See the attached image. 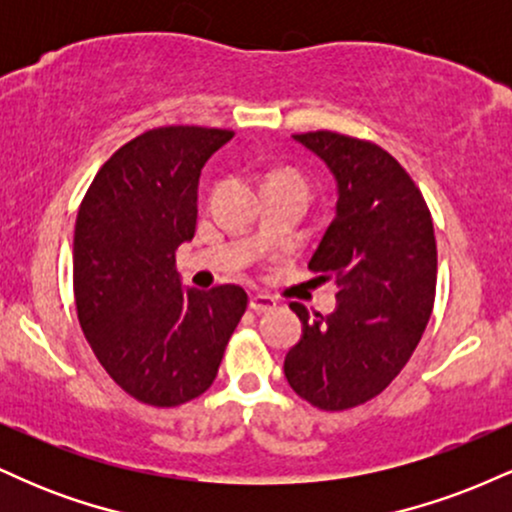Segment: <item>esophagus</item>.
<instances>
[{
  "mask_svg": "<svg viewBox=\"0 0 512 512\" xmlns=\"http://www.w3.org/2000/svg\"><path fill=\"white\" fill-rule=\"evenodd\" d=\"M276 308V301L269 296H262V293H257V296L250 298V310H255V313H269V310Z\"/></svg>",
  "mask_w": 512,
  "mask_h": 512,
  "instance_id": "1",
  "label": "esophagus"
}]
</instances>
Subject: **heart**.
Instances as JSON below:
<instances>
[{"label": "heart", "mask_w": 512, "mask_h": 512, "mask_svg": "<svg viewBox=\"0 0 512 512\" xmlns=\"http://www.w3.org/2000/svg\"><path fill=\"white\" fill-rule=\"evenodd\" d=\"M269 180H291V182H303L296 173H274L269 175Z\"/></svg>", "instance_id": "heart-1"}]
</instances>
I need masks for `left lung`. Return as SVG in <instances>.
<instances>
[{
	"label": "left lung",
	"instance_id": "1",
	"mask_svg": "<svg viewBox=\"0 0 512 512\" xmlns=\"http://www.w3.org/2000/svg\"><path fill=\"white\" fill-rule=\"evenodd\" d=\"M293 139L337 182L334 219L308 262L337 284V308L310 317L291 303L303 334L284 373L305 402L342 411L380 395L414 354L436 298V236L419 187L378 144L327 129Z\"/></svg>",
	"mask_w": 512,
	"mask_h": 512
}]
</instances>
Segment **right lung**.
Here are the masks:
<instances>
[{
  "mask_svg": "<svg viewBox=\"0 0 512 512\" xmlns=\"http://www.w3.org/2000/svg\"><path fill=\"white\" fill-rule=\"evenodd\" d=\"M231 139V129H149L103 163L76 216L81 330L110 378L151 407L209 390L248 308L240 286L182 289L175 269V250L195 238L204 163Z\"/></svg>",
  "mask_w": 512,
  "mask_h": 512,
  "instance_id": "add662e5",
  "label": "right lung"
}]
</instances>
